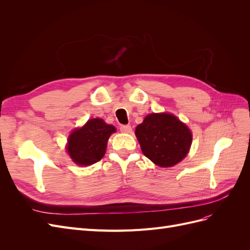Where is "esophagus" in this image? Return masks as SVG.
I'll use <instances>...</instances> for the list:
<instances>
[{
	"instance_id": "34e87169",
	"label": "esophagus",
	"mask_w": 250,
	"mask_h": 250,
	"mask_svg": "<svg viewBox=\"0 0 250 250\" xmlns=\"http://www.w3.org/2000/svg\"><path fill=\"white\" fill-rule=\"evenodd\" d=\"M120 130L124 133H131L132 128L130 125H122L120 127Z\"/></svg>"
}]
</instances>
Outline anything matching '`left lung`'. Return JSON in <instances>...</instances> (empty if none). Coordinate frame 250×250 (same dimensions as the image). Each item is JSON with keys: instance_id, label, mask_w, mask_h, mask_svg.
<instances>
[{"instance_id": "1", "label": "left lung", "mask_w": 250, "mask_h": 250, "mask_svg": "<svg viewBox=\"0 0 250 250\" xmlns=\"http://www.w3.org/2000/svg\"><path fill=\"white\" fill-rule=\"evenodd\" d=\"M135 135L144 155L163 168H169L187 156L192 132L174 115L150 113L135 128Z\"/></svg>"}]
</instances>
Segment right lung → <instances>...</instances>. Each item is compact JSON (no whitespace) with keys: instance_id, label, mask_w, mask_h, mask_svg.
<instances>
[{"instance_id":"right-lung-1","label":"right lung","mask_w":250,"mask_h":250,"mask_svg":"<svg viewBox=\"0 0 250 250\" xmlns=\"http://www.w3.org/2000/svg\"><path fill=\"white\" fill-rule=\"evenodd\" d=\"M116 128L102 119H90L81 128H76L67 139L66 151L72 161L79 166L99 162L106 152L107 141Z\"/></svg>"}]
</instances>
